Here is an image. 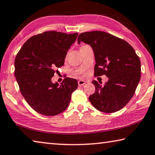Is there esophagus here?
Returning a JSON list of instances; mask_svg holds the SVG:
<instances>
[{
	"instance_id": "1",
	"label": "esophagus",
	"mask_w": 155,
	"mask_h": 155,
	"mask_svg": "<svg viewBox=\"0 0 155 155\" xmlns=\"http://www.w3.org/2000/svg\"><path fill=\"white\" fill-rule=\"evenodd\" d=\"M86 84V82L84 80H79L78 81V85L80 86H82L83 85H84Z\"/></svg>"
}]
</instances>
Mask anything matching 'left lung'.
Segmentation results:
<instances>
[{"label": "left lung", "mask_w": 155, "mask_h": 155, "mask_svg": "<svg viewBox=\"0 0 155 155\" xmlns=\"http://www.w3.org/2000/svg\"><path fill=\"white\" fill-rule=\"evenodd\" d=\"M93 48L96 64L94 75L109 78L103 86L92 82L95 92L89 97L92 105L101 112L113 113L121 110L134 96L141 77V62L131 45L123 39L103 31L81 33L78 38Z\"/></svg>", "instance_id": "8db88e82"}]
</instances>
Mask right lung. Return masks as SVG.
I'll list each match as a JSON object with an SVG mask.
<instances>
[{
	"instance_id": "1",
	"label": "right lung",
	"mask_w": 155,
	"mask_h": 155,
	"mask_svg": "<svg viewBox=\"0 0 155 155\" xmlns=\"http://www.w3.org/2000/svg\"><path fill=\"white\" fill-rule=\"evenodd\" d=\"M78 33L48 31L30 38L15 59V77L21 94L32 109L45 116H56L69 105L78 81L66 78L53 83L56 68L61 67Z\"/></svg>"
}]
</instances>
